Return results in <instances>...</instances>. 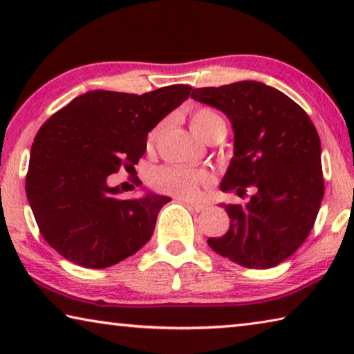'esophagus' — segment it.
I'll return each instance as SVG.
<instances>
[{"instance_id": "1", "label": "esophagus", "mask_w": 354, "mask_h": 354, "mask_svg": "<svg viewBox=\"0 0 354 354\" xmlns=\"http://www.w3.org/2000/svg\"><path fill=\"white\" fill-rule=\"evenodd\" d=\"M185 205H187L192 211H195V212H201L207 207L206 205H203V203H195V201H185Z\"/></svg>"}]
</instances>
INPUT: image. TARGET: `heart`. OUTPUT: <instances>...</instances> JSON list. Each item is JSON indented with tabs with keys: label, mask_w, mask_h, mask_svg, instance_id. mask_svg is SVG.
<instances>
[{
	"label": "heart",
	"mask_w": 354,
	"mask_h": 354,
	"mask_svg": "<svg viewBox=\"0 0 354 354\" xmlns=\"http://www.w3.org/2000/svg\"><path fill=\"white\" fill-rule=\"evenodd\" d=\"M160 124L156 127L148 136V143L156 140ZM190 128L195 136H198L203 140H209L218 131H225V120L221 118L217 112L207 107H200L190 113ZM153 187L158 192H162L167 195L178 196V198H194L198 194L201 185L211 183V175L205 170H190L184 167L167 165L154 170L149 178Z\"/></svg>",
	"instance_id": "heart-1"
}]
</instances>
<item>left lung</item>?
<instances>
[{"label": "left lung", "instance_id": "1", "mask_svg": "<svg viewBox=\"0 0 354 354\" xmlns=\"http://www.w3.org/2000/svg\"><path fill=\"white\" fill-rule=\"evenodd\" d=\"M192 98L220 109L234 129V158L220 189L247 205H223L225 236L207 239L215 253L247 268H270L306 241L325 194L322 145L314 123L295 101L257 81L203 87Z\"/></svg>", "mask_w": 354, "mask_h": 354}]
</instances>
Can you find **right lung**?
Instances as JSON below:
<instances>
[{"instance_id": "add662e5", "label": "right lung", "mask_w": 354, "mask_h": 354, "mask_svg": "<svg viewBox=\"0 0 354 354\" xmlns=\"http://www.w3.org/2000/svg\"><path fill=\"white\" fill-rule=\"evenodd\" d=\"M184 84L134 95L92 91L41 124L26 175V195L45 241L65 259L106 268L133 256L153 236L169 196L120 198L107 176L134 170L147 136L189 98Z\"/></svg>"}]
</instances>
